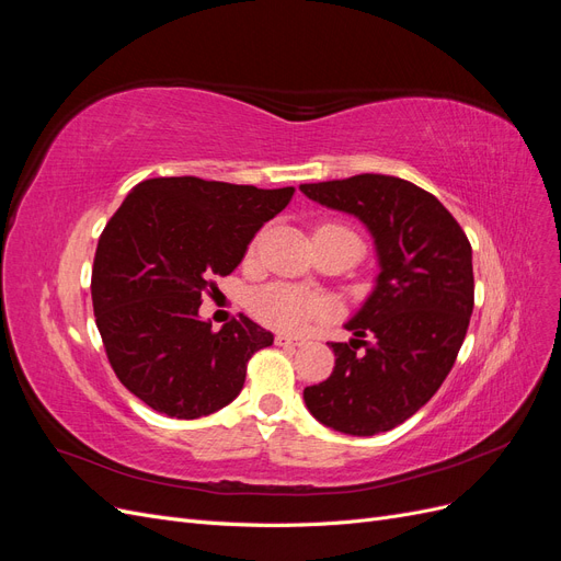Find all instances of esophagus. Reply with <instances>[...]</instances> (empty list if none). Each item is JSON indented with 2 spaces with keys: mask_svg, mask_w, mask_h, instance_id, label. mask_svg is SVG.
I'll return each instance as SVG.
<instances>
[{
  "mask_svg": "<svg viewBox=\"0 0 561 561\" xmlns=\"http://www.w3.org/2000/svg\"><path fill=\"white\" fill-rule=\"evenodd\" d=\"M276 344L278 346H301L304 339L301 336H293V334H276Z\"/></svg>",
  "mask_w": 561,
  "mask_h": 561,
  "instance_id": "1",
  "label": "esophagus"
}]
</instances>
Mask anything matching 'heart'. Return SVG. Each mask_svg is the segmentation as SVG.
<instances>
[{"mask_svg":"<svg viewBox=\"0 0 561 561\" xmlns=\"http://www.w3.org/2000/svg\"><path fill=\"white\" fill-rule=\"evenodd\" d=\"M320 229L348 231V229L336 227V225H325ZM250 309L254 316L264 320L271 328L301 330L309 320L325 313V301L307 290H301V287L274 283V285L260 287V290L252 293Z\"/></svg>","mask_w":561,"mask_h":561,"instance_id":"b5f03b06","label":"heart"}]
</instances>
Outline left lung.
<instances>
[{
	"label": "left lung",
	"instance_id": "1",
	"mask_svg": "<svg viewBox=\"0 0 561 561\" xmlns=\"http://www.w3.org/2000/svg\"><path fill=\"white\" fill-rule=\"evenodd\" d=\"M299 190L358 217L379 262L375 290L346 322L353 339L330 344L332 375L304 388V402L339 433H386L416 414L454 367L472 313V248L443 203L407 180L363 173Z\"/></svg>",
	"mask_w": 561,
	"mask_h": 561
}]
</instances>
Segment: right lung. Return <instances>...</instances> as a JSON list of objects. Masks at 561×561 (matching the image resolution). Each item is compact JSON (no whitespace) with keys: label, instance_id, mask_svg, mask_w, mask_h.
Wrapping results in <instances>:
<instances>
[{"label":"right lung","instance_id":"right-lung-1","mask_svg":"<svg viewBox=\"0 0 561 561\" xmlns=\"http://www.w3.org/2000/svg\"><path fill=\"white\" fill-rule=\"evenodd\" d=\"M295 186L257 190L201 178L133 186L98 241L91 295L110 365L151 410L198 419L241 393L254 351L274 334L248 316L215 332L201 295L229 276Z\"/></svg>","mask_w":561,"mask_h":561}]
</instances>
